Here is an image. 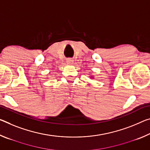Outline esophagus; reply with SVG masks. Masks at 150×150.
<instances>
[{
    "label": "esophagus",
    "mask_w": 150,
    "mask_h": 150,
    "mask_svg": "<svg viewBox=\"0 0 150 150\" xmlns=\"http://www.w3.org/2000/svg\"><path fill=\"white\" fill-rule=\"evenodd\" d=\"M67 63L68 64H73V60L72 59H68L67 60Z\"/></svg>",
    "instance_id": "obj_1"
}]
</instances>
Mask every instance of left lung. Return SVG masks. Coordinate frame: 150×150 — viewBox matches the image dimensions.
Here are the masks:
<instances>
[{
  "label": "left lung",
  "mask_w": 150,
  "mask_h": 150,
  "mask_svg": "<svg viewBox=\"0 0 150 150\" xmlns=\"http://www.w3.org/2000/svg\"><path fill=\"white\" fill-rule=\"evenodd\" d=\"M91 77V79H93V76H91V77Z\"/></svg>",
  "instance_id": "obj_1"
}]
</instances>
